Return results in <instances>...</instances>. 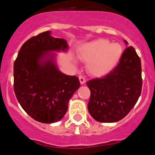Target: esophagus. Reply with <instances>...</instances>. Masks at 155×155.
Wrapping results in <instances>:
<instances>
[{
	"label": "esophagus",
	"mask_w": 155,
	"mask_h": 155,
	"mask_svg": "<svg viewBox=\"0 0 155 155\" xmlns=\"http://www.w3.org/2000/svg\"><path fill=\"white\" fill-rule=\"evenodd\" d=\"M79 81H80V83L81 84H84V83L85 82V79H84V77L82 76V75H79Z\"/></svg>",
	"instance_id": "esophagus-1"
}]
</instances>
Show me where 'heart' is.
I'll return each mask as SVG.
<instances>
[{
	"mask_svg": "<svg viewBox=\"0 0 155 155\" xmlns=\"http://www.w3.org/2000/svg\"><path fill=\"white\" fill-rule=\"evenodd\" d=\"M122 54L118 43H110L108 40L99 39L88 42L81 48L79 57L81 60L88 61L87 69L93 76L107 74L118 62Z\"/></svg>",
	"mask_w": 155,
	"mask_h": 155,
	"instance_id": "obj_1",
	"label": "heart"
}]
</instances>
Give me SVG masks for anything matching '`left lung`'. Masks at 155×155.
Listing matches in <instances>:
<instances>
[{
  "instance_id": "8db88e82",
  "label": "left lung",
  "mask_w": 155,
  "mask_h": 155,
  "mask_svg": "<svg viewBox=\"0 0 155 155\" xmlns=\"http://www.w3.org/2000/svg\"><path fill=\"white\" fill-rule=\"evenodd\" d=\"M142 84L140 59L135 48L129 46L110 73L87 81L91 91L88 111L98 122L121 120L137 103Z\"/></svg>"
}]
</instances>
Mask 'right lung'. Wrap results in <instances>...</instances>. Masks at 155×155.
<instances>
[{"label":"right lung","instance_id":"add662e5","mask_svg":"<svg viewBox=\"0 0 155 155\" xmlns=\"http://www.w3.org/2000/svg\"><path fill=\"white\" fill-rule=\"evenodd\" d=\"M67 49L65 40L53 37L47 31L25 42L14 62L17 99L25 113L41 123L63 118L69 100L80 86L79 78L61 73L52 59L42 61L48 51Z\"/></svg>","mask_w":155,"mask_h":155}]
</instances>
